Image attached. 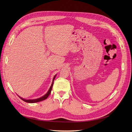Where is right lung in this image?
<instances>
[{
    "mask_svg": "<svg viewBox=\"0 0 132 132\" xmlns=\"http://www.w3.org/2000/svg\"><path fill=\"white\" fill-rule=\"evenodd\" d=\"M56 75H55L54 77L53 78V81H52V85L50 87V89H49V90L48 91V92H47V94L46 95H45L44 96H42L41 97H40V98H37V99H34V100H26V99H24L23 98H22V97H19L20 98L21 100H22L23 101H24V102H27V103H36V102H41V101H42L43 100H45L46 99H47L48 98V97L49 96V95H50L51 92V91H52V87H53V83H54V80L55 79V78L56 77Z\"/></svg>",
    "mask_w": 132,
    "mask_h": 132,
    "instance_id": "1",
    "label": "right lung"
}]
</instances>
